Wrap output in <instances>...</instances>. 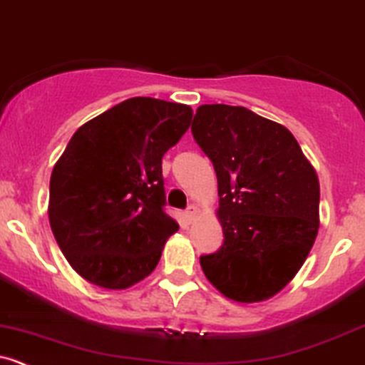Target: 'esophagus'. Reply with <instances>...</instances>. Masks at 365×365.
<instances>
[{
  "label": "esophagus",
  "mask_w": 365,
  "mask_h": 365,
  "mask_svg": "<svg viewBox=\"0 0 365 365\" xmlns=\"http://www.w3.org/2000/svg\"><path fill=\"white\" fill-rule=\"evenodd\" d=\"M199 215V210H197V206H194V205H190L189 208H187V212H185V218L189 222H194L195 220V217H197Z\"/></svg>",
  "instance_id": "1"
}]
</instances>
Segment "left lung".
<instances>
[{"label": "left lung", "mask_w": 365, "mask_h": 365, "mask_svg": "<svg viewBox=\"0 0 365 365\" xmlns=\"http://www.w3.org/2000/svg\"><path fill=\"white\" fill-rule=\"evenodd\" d=\"M190 129L217 173L224 231V245L199 259L202 271L227 299L266 301L314 243L317 173L289 129L243 106H199Z\"/></svg>", "instance_id": "1"}]
</instances>
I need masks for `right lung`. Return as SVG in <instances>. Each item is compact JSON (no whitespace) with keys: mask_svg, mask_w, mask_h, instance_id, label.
Instances as JSON below:
<instances>
[{"mask_svg":"<svg viewBox=\"0 0 365 365\" xmlns=\"http://www.w3.org/2000/svg\"><path fill=\"white\" fill-rule=\"evenodd\" d=\"M192 108L131 98L73 134L51 176L48 220L83 279L122 290L155 269L178 224L164 212L163 155L185 134Z\"/></svg>","mask_w":365,"mask_h":365,"instance_id":"obj_1","label":"right lung"}]
</instances>
